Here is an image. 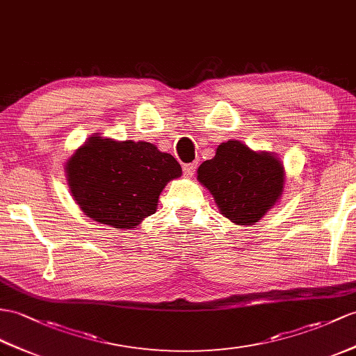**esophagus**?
<instances>
[{
	"instance_id": "34e87169",
	"label": "esophagus",
	"mask_w": 356,
	"mask_h": 356,
	"mask_svg": "<svg viewBox=\"0 0 356 356\" xmlns=\"http://www.w3.org/2000/svg\"><path fill=\"white\" fill-rule=\"evenodd\" d=\"M196 166H197V163H188V164H184V168H183V170H184V175L186 177H193V173H195V170H196Z\"/></svg>"
}]
</instances>
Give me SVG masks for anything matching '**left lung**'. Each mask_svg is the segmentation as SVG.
<instances>
[{
    "label": "left lung",
    "instance_id": "obj_1",
    "mask_svg": "<svg viewBox=\"0 0 356 356\" xmlns=\"http://www.w3.org/2000/svg\"><path fill=\"white\" fill-rule=\"evenodd\" d=\"M284 166L270 152H255L237 140L216 149L197 168V181L210 190L220 213L236 225H254L280 201Z\"/></svg>",
    "mask_w": 356,
    "mask_h": 356
}]
</instances>
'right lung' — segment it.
<instances>
[{"label": "right lung", "mask_w": 356, "mask_h": 356, "mask_svg": "<svg viewBox=\"0 0 356 356\" xmlns=\"http://www.w3.org/2000/svg\"><path fill=\"white\" fill-rule=\"evenodd\" d=\"M74 201L88 218L129 229L157 211L159 196L181 177L179 163L148 142H116L98 134L66 161Z\"/></svg>", "instance_id": "right-lung-1"}]
</instances>
